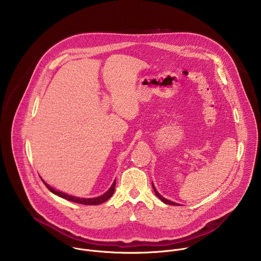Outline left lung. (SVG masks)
<instances>
[{"mask_svg": "<svg viewBox=\"0 0 261 261\" xmlns=\"http://www.w3.org/2000/svg\"><path fill=\"white\" fill-rule=\"evenodd\" d=\"M152 186H153V189H154V192H155V194H156V196L157 197H159L164 203H166V204H170V205H179L178 203H176V202H173V201H171V200H168V199H166V198H164L161 194H159V192L156 190V188H155V186H154V184L152 182Z\"/></svg>", "mask_w": 261, "mask_h": 261, "instance_id": "obj_1", "label": "left lung"}]
</instances>
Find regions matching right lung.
<instances>
[{
	"mask_svg": "<svg viewBox=\"0 0 261 261\" xmlns=\"http://www.w3.org/2000/svg\"><path fill=\"white\" fill-rule=\"evenodd\" d=\"M42 179V178H41ZM42 181L44 182V185L46 186V188L54 194L64 198V199H67L69 201H72V202H76V203H81V204H87V205H97V204H100L102 202H105L107 199H109L111 196H113L114 192H115V187H116V179L115 181L113 182V185H111V187L104 193L102 194L101 196H98V197H94V198H81V197H75V196H72V195H69V194H66L64 192H61V191H58L56 189H54L53 187H50V186L45 182L43 179Z\"/></svg>",
	"mask_w": 261,
	"mask_h": 261,
	"instance_id": "add662e5",
	"label": "right lung"
}]
</instances>
